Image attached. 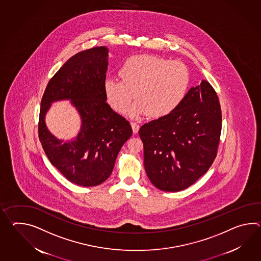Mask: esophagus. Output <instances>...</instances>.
Masks as SVG:
<instances>
[{
    "label": "esophagus",
    "mask_w": 261,
    "mask_h": 261,
    "mask_svg": "<svg viewBox=\"0 0 261 261\" xmlns=\"http://www.w3.org/2000/svg\"><path fill=\"white\" fill-rule=\"evenodd\" d=\"M131 126H132V129H133L134 134H137L139 132V125L137 122H131Z\"/></svg>",
    "instance_id": "1"
}]
</instances>
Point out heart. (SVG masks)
I'll use <instances>...</instances> for the list:
<instances>
[{
    "label": "heart",
    "instance_id": "heart-1",
    "mask_svg": "<svg viewBox=\"0 0 261 261\" xmlns=\"http://www.w3.org/2000/svg\"><path fill=\"white\" fill-rule=\"evenodd\" d=\"M119 75L121 80H105V96L113 110L123 113L135 93L138 100L129 110L132 117L147 113L152 118L167 116L180 107L190 86V72L186 64L151 55L125 60Z\"/></svg>",
    "mask_w": 261,
    "mask_h": 261
}]
</instances>
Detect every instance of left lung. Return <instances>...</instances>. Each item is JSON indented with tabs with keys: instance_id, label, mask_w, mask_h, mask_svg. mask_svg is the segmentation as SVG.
Segmentation results:
<instances>
[{
	"instance_id": "left-lung-1",
	"label": "left lung",
	"mask_w": 261,
	"mask_h": 261,
	"mask_svg": "<svg viewBox=\"0 0 261 261\" xmlns=\"http://www.w3.org/2000/svg\"><path fill=\"white\" fill-rule=\"evenodd\" d=\"M221 128L218 96L206 81L192 87L172 113L142 125L139 134L151 184L166 192L195 184L215 161Z\"/></svg>"
}]
</instances>
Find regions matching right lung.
Masks as SVG:
<instances>
[{
    "label": "right lung",
    "mask_w": 261,
    "mask_h": 261,
    "mask_svg": "<svg viewBox=\"0 0 261 261\" xmlns=\"http://www.w3.org/2000/svg\"><path fill=\"white\" fill-rule=\"evenodd\" d=\"M108 60L106 46L76 53L53 75L41 100L38 136L42 147L53 166L77 186L104 182L132 135L129 122L106 102L103 85ZM60 99H70L81 116L80 133L69 142L53 136L44 122L51 103Z\"/></svg>",
    "instance_id": "1"
}]
</instances>
